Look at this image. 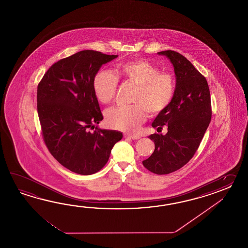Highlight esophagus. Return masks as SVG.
Listing matches in <instances>:
<instances>
[{
  "label": "esophagus",
  "mask_w": 248,
  "mask_h": 248,
  "mask_svg": "<svg viewBox=\"0 0 248 248\" xmlns=\"http://www.w3.org/2000/svg\"><path fill=\"white\" fill-rule=\"evenodd\" d=\"M124 137L125 138H128V139H132V140H137V139L140 138V137L137 136V135H128V134L124 135Z\"/></svg>",
  "instance_id": "esophagus-1"
}]
</instances>
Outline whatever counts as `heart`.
Returning <instances> with one entry per match:
<instances>
[{"label": "heart", "mask_w": 248, "mask_h": 248, "mask_svg": "<svg viewBox=\"0 0 248 248\" xmlns=\"http://www.w3.org/2000/svg\"><path fill=\"white\" fill-rule=\"evenodd\" d=\"M137 85L133 98L134 106L113 107L106 112V122L111 128L134 133L146 120V111L157 116L166 111L175 93L174 76L143 59L120 63L117 75L108 70H101L94 76L92 87L96 99L102 104L111 103L116 95L119 79Z\"/></svg>", "instance_id": "1"}]
</instances>
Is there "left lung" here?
Segmentation results:
<instances>
[{"label":"left lung","instance_id":"left-lung-1","mask_svg":"<svg viewBox=\"0 0 248 248\" xmlns=\"http://www.w3.org/2000/svg\"><path fill=\"white\" fill-rule=\"evenodd\" d=\"M158 54L173 63L175 93L169 108L152 124L158 132L166 125L168 133L149 137L155 150L142 165L154 174H168L183 168L194 156L210 123L212 109L207 81L193 64L174 50Z\"/></svg>","mask_w":248,"mask_h":248}]
</instances>
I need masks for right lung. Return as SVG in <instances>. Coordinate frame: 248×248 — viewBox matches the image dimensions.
I'll return each mask as SVG.
<instances>
[{"mask_svg":"<svg viewBox=\"0 0 248 248\" xmlns=\"http://www.w3.org/2000/svg\"><path fill=\"white\" fill-rule=\"evenodd\" d=\"M117 57L95 50L75 53L52 64L38 84L44 142L59 163L76 174L89 175L103 169L123 137L121 132L95 126L104 117L93 79L104 63Z\"/></svg>","mask_w":248,"mask_h":248,"instance_id":"obj_1","label":"right lung"}]
</instances>
